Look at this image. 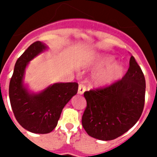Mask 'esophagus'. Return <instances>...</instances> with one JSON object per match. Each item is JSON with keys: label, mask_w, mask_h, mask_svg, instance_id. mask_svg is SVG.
<instances>
[{"label": "esophagus", "mask_w": 157, "mask_h": 157, "mask_svg": "<svg viewBox=\"0 0 157 157\" xmlns=\"http://www.w3.org/2000/svg\"><path fill=\"white\" fill-rule=\"evenodd\" d=\"M86 90V86L83 83H80L78 86V94H83V93Z\"/></svg>", "instance_id": "obj_1"}]
</instances>
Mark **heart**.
I'll return each instance as SVG.
<instances>
[{
  "label": "heart",
  "instance_id": "b5f03b06",
  "mask_svg": "<svg viewBox=\"0 0 157 157\" xmlns=\"http://www.w3.org/2000/svg\"><path fill=\"white\" fill-rule=\"evenodd\" d=\"M89 64L102 68L94 77V82L98 85L107 86L120 79L125 73V67L120 63H114V57L110 56H98L89 58Z\"/></svg>",
  "mask_w": 157,
  "mask_h": 157
}]
</instances>
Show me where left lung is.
<instances>
[{"mask_svg":"<svg viewBox=\"0 0 157 157\" xmlns=\"http://www.w3.org/2000/svg\"><path fill=\"white\" fill-rule=\"evenodd\" d=\"M145 94V76L131 56L128 71L121 80L84 93L86 107L82 117L83 128L97 139H116L139 120Z\"/></svg>","mask_w":157,"mask_h":157,"instance_id":"left-lung-1","label":"left lung"}]
</instances>
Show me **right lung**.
<instances>
[{"instance_id": "1", "label": "right lung", "mask_w": 157, "mask_h": 157, "mask_svg": "<svg viewBox=\"0 0 157 157\" xmlns=\"http://www.w3.org/2000/svg\"><path fill=\"white\" fill-rule=\"evenodd\" d=\"M46 48L37 41L17 59L9 83V99L14 116L24 129L35 134H48L56 127L62 110L78 92L77 82L56 83L39 94H30L23 86L28 62Z\"/></svg>"}]
</instances>
